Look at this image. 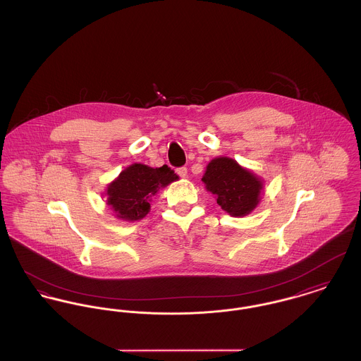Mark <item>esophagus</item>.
I'll return each mask as SVG.
<instances>
[{
    "label": "esophagus",
    "mask_w": 361,
    "mask_h": 361,
    "mask_svg": "<svg viewBox=\"0 0 361 361\" xmlns=\"http://www.w3.org/2000/svg\"><path fill=\"white\" fill-rule=\"evenodd\" d=\"M176 173H178L180 178H186V176H188V169H186V167H179V169H176Z\"/></svg>",
    "instance_id": "34e87169"
}]
</instances>
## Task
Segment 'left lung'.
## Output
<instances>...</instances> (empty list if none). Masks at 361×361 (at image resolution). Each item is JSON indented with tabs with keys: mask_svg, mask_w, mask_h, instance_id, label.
<instances>
[{
	"mask_svg": "<svg viewBox=\"0 0 361 361\" xmlns=\"http://www.w3.org/2000/svg\"><path fill=\"white\" fill-rule=\"evenodd\" d=\"M202 182L216 195L217 204L231 216H246L259 202L262 182L232 159L212 160Z\"/></svg>",
	"mask_w": 361,
	"mask_h": 361,
	"instance_id": "left-lung-1",
	"label": "left lung"
}]
</instances>
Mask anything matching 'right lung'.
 Instances as JSON below:
<instances>
[{
    "label": "right lung",
    "mask_w": 361,
    "mask_h": 361,
    "mask_svg": "<svg viewBox=\"0 0 361 361\" xmlns=\"http://www.w3.org/2000/svg\"><path fill=\"white\" fill-rule=\"evenodd\" d=\"M176 179L178 175L169 166L151 169L145 164H133L109 186V205L119 219L140 220L149 212L151 197Z\"/></svg>",
    "instance_id": "add662e5"
}]
</instances>
